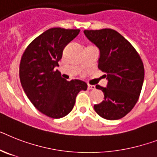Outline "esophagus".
<instances>
[{"label": "esophagus", "instance_id": "esophagus-1", "mask_svg": "<svg viewBox=\"0 0 157 157\" xmlns=\"http://www.w3.org/2000/svg\"><path fill=\"white\" fill-rule=\"evenodd\" d=\"M87 88L88 90H94L95 89V86H94V85H88Z\"/></svg>", "mask_w": 157, "mask_h": 157}]
</instances>
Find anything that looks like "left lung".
Instances as JSON below:
<instances>
[{"label": "left lung", "instance_id": "1", "mask_svg": "<svg viewBox=\"0 0 157 157\" xmlns=\"http://www.w3.org/2000/svg\"><path fill=\"white\" fill-rule=\"evenodd\" d=\"M88 39L100 51L98 68L108 80L107 87L96 85L104 100L94 106L103 119L116 120L129 113L139 99L144 78V67L132 45L111 29L84 30Z\"/></svg>", "mask_w": 157, "mask_h": 157}]
</instances>
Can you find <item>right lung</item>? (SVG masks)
I'll return each instance as SVG.
<instances>
[{
	"instance_id": "1",
	"label": "right lung",
	"mask_w": 157,
	"mask_h": 157,
	"mask_svg": "<svg viewBox=\"0 0 157 157\" xmlns=\"http://www.w3.org/2000/svg\"><path fill=\"white\" fill-rule=\"evenodd\" d=\"M80 29L51 28L29 43L23 53L19 75L30 102L41 113L53 119L66 116L73 109L77 94L87 89L78 79H64L56 67L65 46Z\"/></svg>"
}]
</instances>
